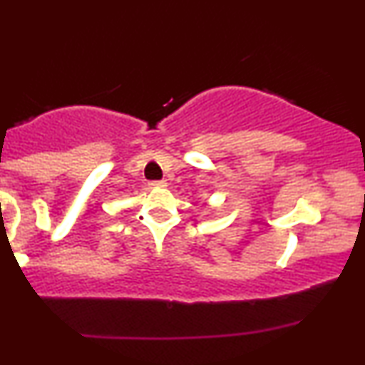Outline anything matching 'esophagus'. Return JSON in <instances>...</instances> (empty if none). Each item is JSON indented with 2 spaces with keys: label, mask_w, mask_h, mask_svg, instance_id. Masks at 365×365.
Masks as SVG:
<instances>
[{
  "label": "esophagus",
  "mask_w": 365,
  "mask_h": 365,
  "mask_svg": "<svg viewBox=\"0 0 365 365\" xmlns=\"http://www.w3.org/2000/svg\"><path fill=\"white\" fill-rule=\"evenodd\" d=\"M149 187H166V180H154V182H149Z\"/></svg>",
  "instance_id": "obj_1"
}]
</instances>
